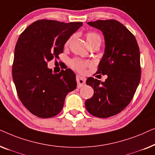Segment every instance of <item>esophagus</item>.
I'll return each mask as SVG.
<instances>
[{
    "label": "esophagus",
    "instance_id": "obj_1",
    "mask_svg": "<svg viewBox=\"0 0 155 155\" xmlns=\"http://www.w3.org/2000/svg\"><path fill=\"white\" fill-rule=\"evenodd\" d=\"M76 81H77L78 87H83L85 84L86 79L83 77H80L79 75H77V77H76Z\"/></svg>",
    "mask_w": 155,
    "mask_h": 155
}]
</instances>
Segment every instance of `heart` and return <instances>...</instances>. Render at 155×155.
<instances>
[{"mask_svg":"<svg viewBox=\"0 0 155 155\" xmlns=\"http://www.w3.org/2000/svg\"><path fill=\"white\" fill-rule=\"evenodd\" d=\"M85 36L86 39L88 42L89 45H92V44L96 43H99L101 44V39L100 35H99V34L94 32V31H90V32L87 33ZM70 41H71V39L68 40L65 44H66V45L68 44ZM71 67L73 68V69L76 70V71L79 72H84L85 68L90 65V63L87 61H82L78 58H74L71 61Z\"/></svg>","mask_w":155,"mask_h":155,"instance_id":"1","label":"heart"}]
</instances>
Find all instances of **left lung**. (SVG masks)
I'll return each mask as SVG.
<instances>
[{
	"label": "left lung",
	"mask_w": 155,
	"mask_h": 155,
	"mask_svg": "<svg viewBox=\"0 0 155 155\" xmlns=\"http://www.w3.org/2000/svg\"><path fill=\"white\" fill-rule=\"evenodd\" d=\"M87 24L100 29L104 37V54L97 73L107 75V78L104 82L87 78L86 83L93 88L94 94L85 101V107L96 117L109 118L129 104L138 86L139 46L134 35L117 20H99Z\"/></svg>",
	"instance_id": "left-lung-1"
}]
</instances>
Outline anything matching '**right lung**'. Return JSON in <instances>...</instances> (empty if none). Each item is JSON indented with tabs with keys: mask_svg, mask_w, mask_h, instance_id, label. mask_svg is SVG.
Returning a JSON list of instances; mask_svg holds the SVG:
<instances>
[{
	"mask_svg": "<svg viewBox=\"0 0 155 155\" xmlns=\"http://www.w3.org/2000/svg\"><path fill=\"white\" fill-rule=\"evenodd\" d=\"M81 22L65 23L37 20L21 34L15 48L12 78L25 108L39 118L60 113L68 93L75 90V74L71 69L54 74L47 63L63 52L65 42Z\"/></svg>",
	"mask_w": 155,
	"mask_h": 155,
	"instance_id": "1",
	"label": "right lung"
}]
</instances>
